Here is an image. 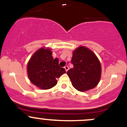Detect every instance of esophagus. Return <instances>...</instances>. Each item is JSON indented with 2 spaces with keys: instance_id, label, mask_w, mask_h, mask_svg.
Instances as JSON below:
<instances>
[{
  "instance_id": "1",
  "label": "esophagus",
  "mask_w": 127,
  "mask_h": 127,
  "mask_svg": "<svg viewBox=\"0 0 127 127\" xmlns=\"http://www.w3.org/2000/svg\"><path fill=\"white\" fill-rule=\"evenodd\" d=\"M64 69H65V70H66V71L67 72V71H68V69H69V67L67 66H66L64 67Z\"/></svg>"
}]
</instances>
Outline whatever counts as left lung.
<instances>
[{
  "instance_id": "obj_1",
  "label": "left lung",
  "mask_w": 127,
  "mask_h": 127,
  "mask_svg": "<svg viewBox=\"0 0 127 127\" xmlns=\"http://www.w3.org/2000/svg\"><path fill=\"white\" fill-rule=\"evenodd\" d=\"M71 63L74 67L67 72L72 86L80 92L95 87L100 81L101 66L91 50L80 46L73 52Z\"/></svg>"
}]
</instances>
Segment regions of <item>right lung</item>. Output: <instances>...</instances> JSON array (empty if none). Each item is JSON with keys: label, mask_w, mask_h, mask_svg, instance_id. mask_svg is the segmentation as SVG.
<instances>
[{"label": "right lung", "mask_w": 127, "mask_h": 127, "mask_svg": "<svg viewBox=\"0 0 127 127\" xmlns=\"http://www.w3.org/2000/svg\"><path fill=\"white\" fill-rule=\"evenodd\" d=\"M58 58L53 60L50 48L42 47L31 57L27 65L28 77L31 83L42 90L55 86L56 79L66 73L59 66Z\"/></svg>", "instance_id": "add662e5"}]
</instances>
